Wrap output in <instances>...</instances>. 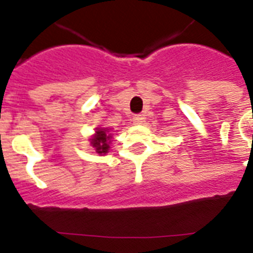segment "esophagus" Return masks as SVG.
<instances>
[{
    "mask_svg": "<svg viewBox=\"0 0 253 253\" xmlns=\"http://www.w3.org/2000/svg\"><path fill=\"white\" fill-rule=\"evenodd\" d=\"M133 122H134V124H137V125L143 124V122H144V116H143V115H135L133 118Z\"/></svg>",
    "mask_w": 253,
    "mask_h": 253,
    "instance_id": "esophagus-1",
    "label": "esophagus"
}]
</instances>
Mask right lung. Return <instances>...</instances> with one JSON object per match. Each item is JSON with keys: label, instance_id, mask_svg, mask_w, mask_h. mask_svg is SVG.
<instances>
[{"label": "right lung", "instance_id": "add662e5", "mask_svg": "<svg viewBox=\"0 0 253 253\" xmlns=\"http://www.w3.org/2000/svg\"><path fill=\"white\" fill-rule=\"evenodd\" d=\"M109 129L101 128L97 129L95 131V135L90 139L91 146L95 148L96 153L99 154H106L110 148V142H111V134L109 133Z\"/></svg>", "mask_w": 253, "mask_h": 253}]
</instances>
